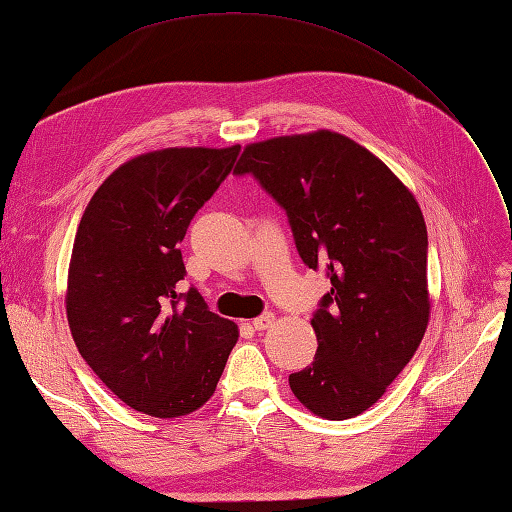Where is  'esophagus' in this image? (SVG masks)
I'll list each match as a JSON object with an SVG mask.
<instances>
[{
	"label": "esophagus",
	"mask_w": 512,
	"mask_h": 512,
	"mask_svg": "<svg viewBox=\"0 0 512 512\" xmlns=\"http://www.w3.org/2000/svg\"><path fill=\"white\" fill-rule=\"evenodd\" d=\"M273 321H276V317H273L271 313H265V315H260V317H256V319L252 321V326H254V330H258V332H263V330H269V328L273 326Z\"/></svg>",
	"instance_id": "esophagus-1"
}]
</instances>
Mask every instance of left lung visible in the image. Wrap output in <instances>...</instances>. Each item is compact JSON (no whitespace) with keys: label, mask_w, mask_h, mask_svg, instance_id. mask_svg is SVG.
Here are the masks:
<instances>
[{"label":"left lung","mask_w":512,"mask_h":512,"mask_svg":"<svg viewBox=\"0 0 512 512\" xmlns=\"http://www.w3.org/2000/svg\"><path fill=\"white\" fill-rule=\"evenodd\" d=\"M252 173L286 210L297 252L332 289L310 319L313 365L291 373L310 413H365L415 356L430 321L428 232L408 186L367 147L332 130L245 145Z\"/></svg>","instance_id":"1"}]
</instances>
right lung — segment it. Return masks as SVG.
<instances>
[{
    "instance_id": "obj_1",
    "label": "right lung",
    "mask_w": 512,
    "mask_h": 512,
    "mask_svg": "<svg viewBox=\"0 0 512 512\" xmlns=\"http://www.w3.org/2000/svg\"><path fill=\"white\" fill-rule=\"evenodd\" d=\"M241 145L167 147L123 162L91 197L73 241L67 321L78 352L123 404L176 419L213 397L239 341L184 280L180 243L234 169Z\"/></svg>"
}]
</instances>
